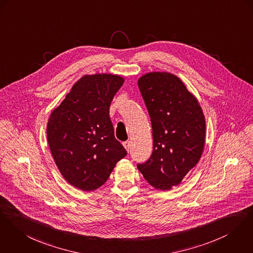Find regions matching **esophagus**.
<instances>
[{
  "mask_svg": "<svg viewBox=\"0 0 253 253\" xmlns=\"http://www.w3.org/2000/svg\"><path fill=\"white\" fill-rule=\"evenodd\" d=\"M123 146L125 147V149H126L127 151H129V147H130V141H129V140H126V141H124V142H123Z\"/></svg>",
  "mask_w": 253,
  "mask_h": 253,
  "instance_id": "1",
  "label": "esophagus"
}]
</instances>
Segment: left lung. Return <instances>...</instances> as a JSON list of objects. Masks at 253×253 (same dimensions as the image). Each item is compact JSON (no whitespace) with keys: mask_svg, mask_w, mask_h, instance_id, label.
Instances as JSON below:
<instances>
[{"mask_svg":"<svg viewBox=\"0 0 253 253\" xmlns=\"http://www.w3.org/2000/svg\"><path fill=\"white\" fill-rule=\"evenodd\" d=\"M152 130L153 152L136 165L155 189L169 191L195 168L205 143V117L184 83L169 72H150L137 81Z\"/></svg>","mask_w":253,"mask_h":253,"instance_id":"1","label":"left lung"}]
</instances>
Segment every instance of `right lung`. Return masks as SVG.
I'll return each instance as SVG.
<instances>
[{
	"mask_svg": "<svg viewBox=\"0 0 253 253\" xmlns=\"http://www.w3.org/2000/svg\"><path fill=\"white\" fill-rule=\"evenodd\" d=\"M123 83L118 75H84L49 117L47 139L58 170L82 191L105 184L127 155L110 118L111 103Z\"/></svg>",
	"mask_w": 253,
	"mask_h": 253,
	"instance_id": "add662e5",
	"label": "right lung"
}]
</instances>
